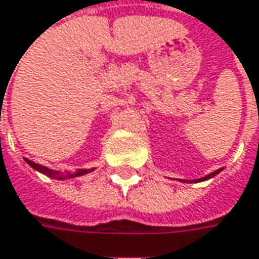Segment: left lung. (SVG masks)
<instances>
[{"mask_svg": "<svg viewBox=\"0 0 259 259\" xmlns=\"http://www.w3.org/2000/svg\"><path fill=\"white\" fill-rule=\"evenodd\" d=\"M221 172V169H218V170H215V172H212V174H209V175H206L204 178H201V179H196V182H200V181H206V179H209V178L215 177L217 174H220Z\"/></svg>", "mask_w": 259, "mask_h": 259, "instance_id": "8db88e82", "label": "left lung"}]
</instances>
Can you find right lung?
Here are the masks:
<instances>
[{"label": "right lung", "mask_w": 259, "mask_h": 259, "mask_svg": "<svg viewBox=\"0 0 259 259\" xmlns=\"http://www.w3.org/2000/svg\"><path fill=\"white\" fill-rule=\"evenodd\" d=\"M26 160V163L29 164V166H32L35 170L38 172H41V174H44V175H47V177L53 178V179H68V178H75V177H81V175H85V174H89V172H92L93 169H78L75 174H65V175H62L60 172H56V170H52V169H49V167H44V166H41V164H36L34 161H31V160H28V158H25Z\"/></svg>", "instance_id": "obj_1"}]
</instances>
